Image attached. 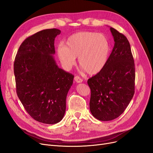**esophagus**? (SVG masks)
Masks as SVG:
<instances>
[{
    "instance_id": "obj_1",
    "label": "esophagus",
    "mask_w": 153,
    "mask_h": 153,
    "mask_svg": "<svg viewBox=\"0 0 153 153\" xmlns=\"http://www.w3.org/2000/svg\"><path fill=\"white\" fill-rule=\"evenodd\" d=\"M74 81L77 82V83H81L82 82V79L79 77V76H75L74 77Z\"/></svg>"
}]
</instances>
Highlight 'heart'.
<instances>
[{
	"label": "heart",
	"instance_id": "b5f03b06",
	"mask_svg": "<svg viewBox=\"0 0 153 153\" xmlns=\"http://www.w3.org/2000/svg\"><path fill=\"white\" fill-rule=\"evenodd\" d=\"M110 52L108 39L101 33L84 31L74 34L68 38L65 45L56 50L58 57L63 67L69 69L79 64L89 74L100 72L108 61Z\"/></svg>",
	"mask_w": 153,
	"mask_h": 153
}]
</instances>
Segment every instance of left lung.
<instances>
[{"label":"left lung","mask_w":153,"mask_h":153,"mask_svg":"<svg viewBox=\"0 0 153 153\" xmlns=\"http://www.w3.org/2000/svg\"><path fill=\"white\" fill-rule=\"evenodd\" d=\"M110 29L115 42L112 52L103 69L88 80L91 89L90 111L101 121L112 120L122 114L135 89L131 45L123 34L111 27Z\"/></svg>","instance_id":"obj_1"}]
</instances>
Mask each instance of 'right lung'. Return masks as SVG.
I'll use <instances>...</instances> for the list:
<instances>
[{
    "instance_id": "1",
    "label": "right lung",
    "mask_w": 153,
    "mask_h": 153,
    "mask_svg": "<svg viewBox=\"0 0 153 153\" xmlns=\"http://www.w3.org/2000/svg\"><path fill=\"white\" fill-rule=\"evenodd\" d=\"M58 29H47L27 38L17 52L14 72L16 92L33 119L55 124L63 118L74 76L56 65L54 41Z\"/></svg>"
}]
</instances>
